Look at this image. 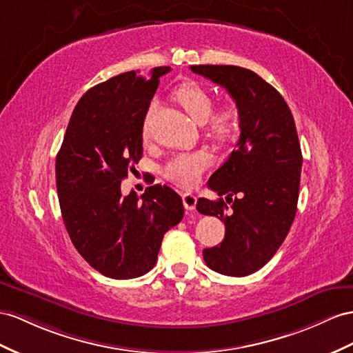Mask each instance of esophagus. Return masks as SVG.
I'll return each mask as SVG.
<instances>
[{"instance_id": "obj_1", "label": "esophagus", "mask_w": 353, "mask_h": 353, "mask_svg": "<svg viewBox=\"0 0 353 353\" xmlns=\"http://www.w3.org/2000/svg\"><path fill=\"white\" fill-rule=\"evenodd\" d=\"M182 200H183V205H185L186 210L192 212V210L195 209V205H196V196H195L194 194H189V192L183 194V195H182Z\"/></svg>"}]
</instances>
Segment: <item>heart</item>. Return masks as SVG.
<instances>
[{
    "label": "heart",
    "mask_w": 353,
    "mask_h": 353,
    "mask_svg": "<svg viewBox=\"0 0 353 353\" xmlns=\"http://www.w3.org/2000/svg\"><path fill=\"white\" fill-rule=\"evenodd\" d=\"M174 98L195 122L204 123L209 121V132L214 139L228 140L237 131L240 123L237 105L232 103H225L212 113L213 98L209 90L201 85L194 82L183 83L176 89ZM149 121L150 112L143 128V132L146 137L149 135ZM210 162L212 157L207 150L177 153V155L171 157L165 162L162 173H164L168 180L179 186L192 188L201 179V174L210 165Z\"/></svg>",
    "instance_id": "heart-1"
}]
</instances>
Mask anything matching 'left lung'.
Wrapping results in <instances>:
<instances>
[{
	"mask_svg": "<svg viewBox=\"0 0 353 353\" xmlns=\"http://www.w3.org/2000/svg\"><path fill=\"white\" fill-rule=\"evenodd\" d=\"M191 70L227 89L240 114L237 148L207 183L232 205L222 198L196 201L198 212L225 223L222 243L204 249L203 256L207 267L221 274L248 276L274 256L295 218L303 165L295 122L283 97L252 70Z\"/></svg>",
	"mask_w": 353,
	"mask_h": 353,
	"instance_id": "1",
	"label": "left lung"
}]
</instances>
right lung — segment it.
Wrapping results in <instances>:
<instances>
[{"label": "right lung", "mask_w": 353, "mask_h": 353, "mask_svg": "<svg viewBox=\"0 0 353 353\" xmlns=\"http://www.w3.org/2000/svg\"><path fill=\"white\" fill-rule=\"evenodd\" d=\"M126 71L90 88L71 114L57 155L62 219L86 263L112 279H134L157 264L164 234L183 218L173 189L149 186L123 196L121 182L143 155V123L159 77Z\"/></svg>", "instance_id": "add662e5"}]
</instances>
